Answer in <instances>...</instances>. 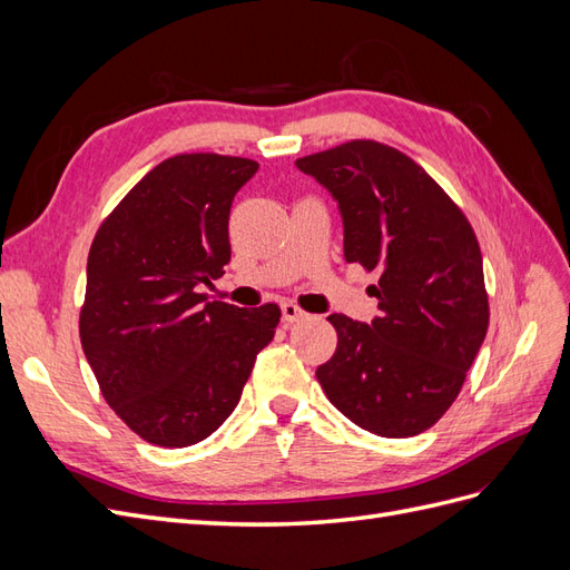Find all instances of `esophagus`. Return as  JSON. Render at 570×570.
I'll list each match as a JSON object with an SVG mask.
<instances>
[{"label":"esophagus","instance_id":"34e87169","mask_svg":"<svg viewBox=\"0 0 570 570\" xmlns=\"http://www.w3.org/2000/svg\"><path fill=\"white\" fill-rule=\"evenodd\" d=\"M281 312H283V321L285 323H295V321L306 318V312H302V308L297 304H292V302H283L281 304Z\"/></svg>","mask_w":570,"mask_h":570}]
</instances>
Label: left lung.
<instances>
[{"label": "left lung", "mask_w": 570, "mask_h": 570, "mask_svg": "<svg viewBox=\"0 0 570 570\" xmlns=\"http://www.w3.org/2000/svg\"><path fill=\"white\" fill-rule=\"evenodd\" d=\"M340 206L344 258L377 273L381 316H327L337 350L316 377L337 411L381 438H413L452 406L488 333L469 218L400 149L352 140L295 161Z\"/></svg>", "instance_id": "1"}]
</instances>
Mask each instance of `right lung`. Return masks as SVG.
Listing matches in <instances>:
<instances>
[{"label":"right lung","mask_w":570,"mask_h":570,"mask_svg":"<svg viewBox=\"0 0 570 570\" xmlns=\"http://www.w3.org/2000/svg\"><path fill=\"white\" fill-rule=\"evenodd\" d=\"M258 164L178 154L101 223L88 256L80 342L107 404L159 446L209 438L239 402L281 308L206 302L230 262V206Z\"/></svg>","instance_id":"1"}]
</instances>
